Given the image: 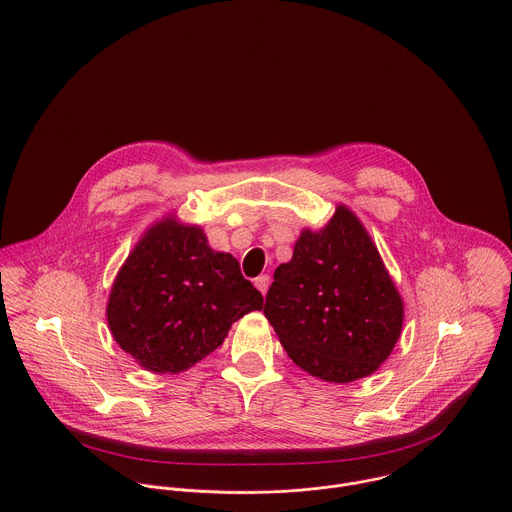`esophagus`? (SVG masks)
<instances>
[{
  "mask_svg": "<svg viewBox=\"0 0 512 512\" xmlns=\"http://www.w3.org/2000/svg\"><path fill=\"white\" fill-rule=\"evenodd\" d=\"M255 287L265 296V294H267V287H269V275H259V277L255 279Z\"/></svg>",
  "mask_w": 512,
  "mask_h": 512,
  "instance_id": "1",
  "label": "esophagus"
}]
</instances>
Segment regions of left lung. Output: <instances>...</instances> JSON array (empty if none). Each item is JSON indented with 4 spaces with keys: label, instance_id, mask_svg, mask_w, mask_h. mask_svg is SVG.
Wrapping results in <instances>:
<instances>
[{
    "label": "left lung",
    "instance_id": "obj_1",
    "mask_svg": "<svg viewBox=\"0 0 512 512\" xmlns=\"http://www.w3.org/2000/svg\"><path fill=\"white\" fill-rule=\"evenodd\" d=\"M265 318L287 356L312 377L350 383L373 375L403 328V300L367 229L338 204L320 231H302L273 273Z\"/></svg>",
    "mask_w": 512,
    "mask_h": 512
}]
</instances>
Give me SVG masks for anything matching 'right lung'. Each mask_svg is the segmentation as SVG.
<instances>
[{"label":"right lung","mask_w":512,"mask_h":512,"mask_svg":"<svg viewBox=\"0 0 512 512\" xmlns=\"http://www.w3.org/2000/svg\"><path fill=\"white\" fill-rule=\"evenodd\" d=\"M263 308L261 291L200 227L164 218L119 269L107 304L115 342L143 369L176 375L214 352L233 322Z\"/></svg>","instance_id":"obj_1"}]
</instances>
